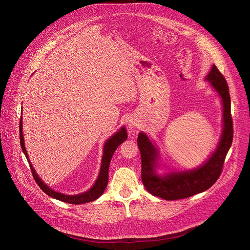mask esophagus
Returning a JSON list of instances; mask_svg holds the SVG:
<instances>
[{
  "mask_svg": "<svg viewBox=\"0 0 250 250\" xmlns=\"http://www.w3.org/2000/svg\"><path fill=\"white\" fill-rule=\"evenodd\" d=\"M138 125H139V123L137 122V120H135V119H133V118L128 120V127H129L130 129H132V128H137Z\"/></svg>",
  "mask_w": 250,
  "mask_h": 250,
  "instance_id": "34e87169",
  "label": "esophagus"
}]
</instances>
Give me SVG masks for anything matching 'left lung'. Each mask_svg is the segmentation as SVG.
<instances>
[{"mask_svg":"<svg viewBox=\"0 0 250 250\" xmlns=\"http://www.w3.org/2000/svg\"><path fill=\"white\" fill-rule=\"evenodd\" d=\"M205 81L215 91L222 102V133L218 145L200 166L184 170H167L160 173V153L149 136L140 131L137 146L141 155V179L147 192L167 201L189 198L211 187L223 170L228 151L230 148L233 128L230 116V97L228 83L216 65H212Z\"/></svg>","mask_w":250,"mask_h":250,"instance_id":"obj_1","label":"left lung"}]
</instances>
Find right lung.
Segmentation results:
<instances>
[{
	"mask_svg": "<svg viewBox=\"0 0 250 250\" xmlns=\"http://www.w3.org/2000/svg\"><path fill=\"white\" fill-rule=\"evenodd\" d=\"M22 116V115H21ZM20 138H21V149L29 163L32 175L35 182L38 183V185L41 187V189L47 194L49 197L68 203V204H73V205H80V204H86L89 202H93L97 200L100 196L103 195L104 189L106 188V185H108L109 181V167H110V162L111 159L114 155V152L118 148L120 145H122L125 140L127 138V133H126V128L125 126H122L117 132H115L113 135H111L110 138L106 139L104 141V145L103 147V157H102V163H101V168L100 172L98 175L97 180L95 181L94 185L87 191L77 194V195H66L60 192H56L53 189H51L47 184L43 182V180L39 176V174L35 171L33 168L27 151L25 149V144H24V139H23V133H22V117L21 118L20 122Z\"/></svg>",
	"mask_w": 250,
	"mask_h": 250,
	"instance_id": "1",
	"label": "right lung"
}]
</instances>
